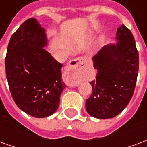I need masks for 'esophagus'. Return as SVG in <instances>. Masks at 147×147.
I'll return each instance as SVG.
<instances>
[{
	"label": "esophagus",
	"instance_id": "1",
	"mask_svg": "<svg viewBox=\"0 0 147 147\" xmlns=\"http://www.w3.org/2000/svg\"><path fill=\"white\" fill-rule=\"evenodd\" d=\"M85 62H86V60L83 57H77L76 59L71 61L67 71H66V75H65L66 80L67 78H69L71 75H79L82 70V68L85 66ZM78 83H79L78 81H73L72 83H71V85H77Z\"/></svg>",
	"mask_w": 147,
	"mask_h": 147
}]
</instances>
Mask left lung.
Returning <instances> with one entry per match:
<instances>
[{"mask_svg": "<svg viewBox=\"0 0 147 147\" xmlns=\"http://www.w3.org/2000/svg\"><path fill=\"white\" fill-rule=\"evenodd\" d=\"M116 38V44L105 45L93 57L98 73L90 83L93 93L86 109L95 118L109 119L120 113L136 88L139 58L135 38L123 24L117 29Z\"/></svg>", "mask_w": 147, "mask_h": 147, "instance_id": "left-lung-1", "label": "left lung"}]
</instances>
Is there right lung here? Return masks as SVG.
<instances>
[{"mask_svg":"<svg viewBox=\"0 0 147 147\" xmlns=\"http://www.w3.org/2000/svg\"><path fill=\"white\" fill-rule=\"evenodd\" d=\"M45 30L34 18L21 24L11 37L5 57V71L11 97L21 110L37 118L54 113L66 86L62 64L43 47Z\"/></svg>","mask_w":147,"mask_h":147,"instance_id":"right-lung-1","label":"right lung"}]
</instances>
